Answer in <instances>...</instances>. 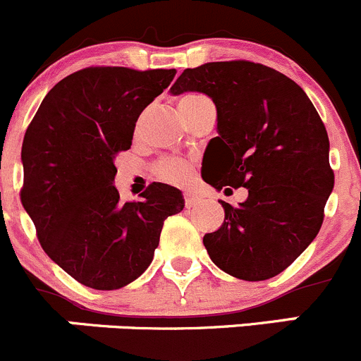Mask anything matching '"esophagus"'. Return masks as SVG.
I'll list each match as a JSON object with an SVG mask.
<instances>
[{"instance_id": "34e87169", "label": "esophagus", "mask_w": 361, "mask_h": 361, "mask_svg": "<svg viewBox=\"0 0 361 361\" xmlns=\"http://www.w3.org/2000/svg\"><path fill=\"white\" fill-rule=\"evenodd\" d=\"M184 200H185V207H195L198 205L200 202H202V196L196 195V192H185L184 195Z\"/></svg>"}]
</instances>
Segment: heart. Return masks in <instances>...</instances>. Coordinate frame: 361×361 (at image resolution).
Wrapping results in <instances>:
<instances>
[{
	"label": "heart",
	"mask_w": 361,
	"mask_h": 361,
	"mask_svg": "<svg viewBox=\"0 0 361 361\" xmlns=\"http://www.w3.org/2000/svg\"><path fill=\"white\" fill-rule=\"evenodd\" d=\"M205 102H209V99L202 94H185L180 98L179 109L182 114H188L189 110H192L195 106L202 105V103ZM154 173L158 179L179 184V182H184L188 179L189 165L184 161V159H177V158L161 159V161L154 166Z\"/></svg>",
	"instance_id": "1"
}]
</instances>
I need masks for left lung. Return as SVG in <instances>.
Masks as SVG:
<instances>
[{"label":"left lung","mask_w":361,"mask_h":361,"mask_svg":"<svg viewBox=\"0 0 361 361\" xmlns=\"http://www.w3.org/2000/svg\"><path fill=\"white\" fill-rule=\"evenodd\" d=\"M188 91L210 96L217 109L205 182L249 191L238 207L221 200L224 223L203 245L223 272L270 279L305 251L323 224L334 189L326 128L300 85L265 64L188 68L170 92Z\"/></svg>","instance_id":"left-lung-1"}]
</instances>
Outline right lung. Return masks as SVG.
<instances>
[{"instance_id":"right-lung-1","label":"right lung","mask_w":361,"mask_h":361,"mask_svg":"<svg viewBox=\"0 0 361 361\" xmlns=\"http://www.w3.org/2000/svg\"><path fill=\"white\" fill-rule=\"evenodd\" d=\"M176 70L91 66L58 82L23 142L20 202L49 258L92 290H119L147 270L163 221L184 209L177 188L152 182L123 202L114 159L128 151L142 110Z\"/></svg>"}]
</instances>
